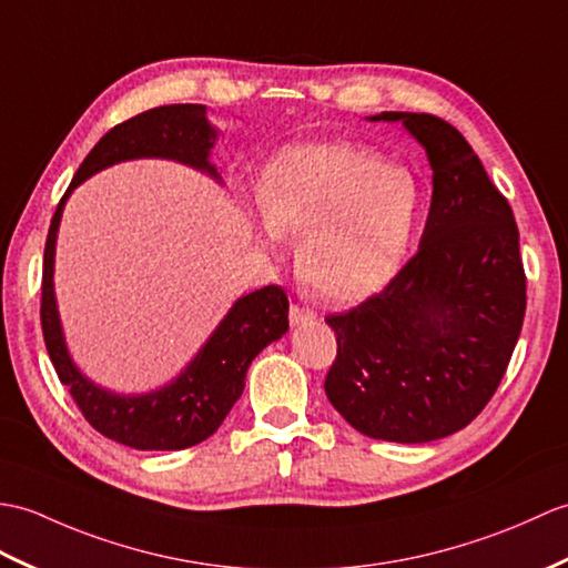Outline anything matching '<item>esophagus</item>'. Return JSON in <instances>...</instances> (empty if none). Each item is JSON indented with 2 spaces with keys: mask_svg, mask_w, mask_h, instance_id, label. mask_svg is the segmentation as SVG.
<instances>
[{
  "mask_svg": "<svg viewBox=\"0 0 568 568\" xmlns=\"http://www.w3.org/2000/svg\"><path fill=\"white\" fill-rule=\"evenodd\" d=\"M288 321H292V325L313 323V321H316V313H313L306 306H301V304H292V308H288Z\"/></svg>",
  "mask_w": 568,
  "mask_h": 568,
  "instance_id": "esophagus-1",
  "label": "esophagus"
}]
</instances>
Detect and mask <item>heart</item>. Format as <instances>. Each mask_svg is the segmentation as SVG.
Returning <instances> with one entry per match:
<instances>
[{
    "instance_id": "1",
    "label": "heart",
    "mask_w": 568,
    "mask_h": 568,
    "mask_svg": "<svg viewBox=\"0 0 568 568\" xmlns=\"http://www.w3.org/2000/svg\"><path fill=\"white\" fill-rule=\"evenodd\" d=\"M262 231L301 233L296 270L313 294L359 301L396 274L420 216V186L355 143L292 145L260 178Z\"/></svg>"
}]
</instances>
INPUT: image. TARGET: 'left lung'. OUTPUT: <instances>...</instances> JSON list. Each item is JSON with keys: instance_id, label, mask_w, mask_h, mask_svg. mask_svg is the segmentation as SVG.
<instances>
[{"instance_id": "8db88e82", "label": "left lung", "mask_w": 568, "mask_h": 568, "mask_svg": "<svg viewBox=\"0 0 568 568\" xmlns=\"http://www.w3.org/2000/svg\"><path fill=\"white\" fill-rule=\"evenodd\" d=\"M372 121H403L423 143L433 204L394 280L325 318L337 337L325 394L362 435L430 443L469 425L508 369L527 306L520 233L455 125L408 111Z\"/></svg>"}]
</instances>
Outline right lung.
Here are the masks:
<instances>
[{
  "label": "right lung",
  "mask_w": 568,
  "mask_h": 568,
  "mask_svg": "<svg viewBox=\"0 0 568 568\" xmlns=\"http://www.w3.org/2000/svg\"><path fill=\"white\" fill-rule=\"evenodd\" d=\"M213 138L216 133L211 131L206 106L201 104L155 106L113 125L74 172L48 229L41 282V327L50 362L58 372V379L70 388V396L78 403L84 420L97 433L133 449H186L216 433L233 403L243 394L250 362L272 339L286 333L288 298L284 288L276 284L257 288L237 301L178 382L145 396L109 394L74 369L65 339H62L53 296V255L60 213L74 186L121 160L170 158L206 170L216 178V168L209 162Z\"/></svg>",
  "instance_id": "obj_1"
}]
</instances>
